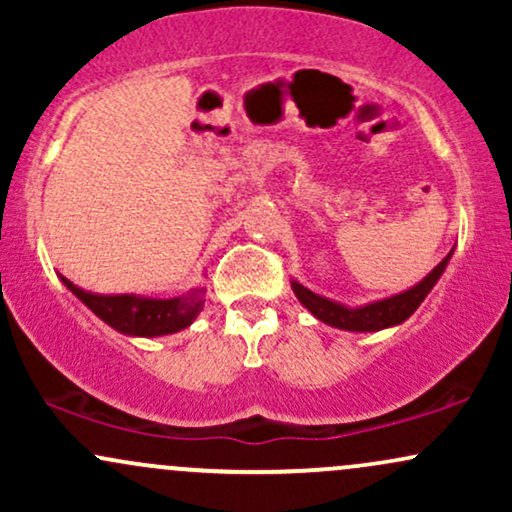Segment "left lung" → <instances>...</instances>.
Masks as SVG:
<instances>
[{
    "mask_svg": "<svg viewBox=\"0 0 512 512\" xmlns=\"http://www.w3.org/2000/svg\"><path fill=\"white\" fill-rule=\"evenodd\" d=\"M450 255L445 257V260L440 262L424 281H419L414 289L397 293V296L385 298V301L368 303V305H363V308H356V310H349V308H344V305L327 301V298L317 296V293L305 289V286H301V284H296V281H293L291 286H293V293L298 296V301H301L305 308H308L310 313L317 317V320L327 322V325H332V327H339V330H349V332H378V330H385V327H392V325H399V322H404L416 308H419L421 303H424L428 291L433 289V284H436V281L440 279V274H443L445 267H448Z\"/></svg>",
    "mask_w": 512,
    "mask_h": 512,
    "instance_id": "obj_1",
    "label": "left lung"
}]
</instances>
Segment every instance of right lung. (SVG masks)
<instances>
[{
    "label": "right lung",
    "instance_id": "add662e5",
    "mask_svg": "<svg viewBox=\"0 0 512 512\" xmlns=\"http://www.w3.org/2000/svg\"><path fill=\"white\" fill-rule=\"evenodd\" d=\"M64 286L86 303L103 322L115 327L122 334H134V337H161V334H173L192 325V320L202 310V291L187 293L182 298H142V296H98L88 293L72 281L64 279Z\"/></svg>",
    "mask_w": 512,
    "mask_h": 512
}]
</instances>
